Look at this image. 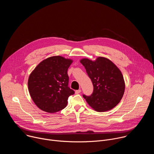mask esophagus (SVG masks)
I'll use <instances>...</instances> for the list:
<instances>
[{
    "label": "esophagus",
    "instance_id": "1",
    "mask_svg": "<svg viewBox=\"0 0 154 154\" xmlns=\"http://www.w3.org/2000/svg\"><path fill=\"white\" fill-rule=\"evenodd\" d=\"M80 92H81V90H80V89H79V90H76V91H75V94H79Z\"/></svg>",
    "mask_w": 154,
    "mask_h": 154
}]
</instances>
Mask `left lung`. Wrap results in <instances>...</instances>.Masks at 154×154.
I'll return each instance as SVG.
<instances>
[{"instance_id": "left-lung-1", "label": "left lung", "mask_w": 154, "mask_h": 154, "mask_svg": "<svg viewBox=\"0 0 154 154\" xmlns=\"http://www.w3.org/2000/svg\"><path fill=\"white\" fill-rule=\"evenodd\" d=\"M80 62L94 86L91 96L83 95V97L96 112L110 110L120 102L124 93L125 82L121 71L110 60L103 57L94 61L82 58Z\"/></svg>"}]
</instances>
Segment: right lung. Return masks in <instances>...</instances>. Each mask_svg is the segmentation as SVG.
<instances>
[{
  "mask_svg": "<svg viewBox=\"0 0 154 154\" xmlns=\"http://www.w3.org/2000/svg\"><path fill=\"white\" fill-rule=\"evenodd\" d=\"M72 60L53 56L40 62L28 80L30 95L41 110L56 113L68 104L69 96L74 94L68 87V69Z\"/></svg>",
  "mask_w": 154,
  "mask_h": 154,
  "instance_id": "obj_1",
  "label": "right lung"
}]
</instances>
